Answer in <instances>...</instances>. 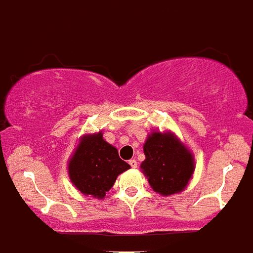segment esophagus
Wrapping results in <instances>:
<instances>
[{"mask_svg": "<svg viewBox=\"0 0 253 253\" xmlns=\"http://www.w3.org/2000/svg\"><path fill=\"white\" fill-rule=\"evenodd\" d=\"M129 165H130V167H133V169H137L138 167L137 160H130L129 161Z\"/></svg>", "mask_w": 253, "mask_h": 253, "instance_id": "1", "label": "esophagus"}]
</instances>
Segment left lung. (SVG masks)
Returning <instances> with one entry per match:
<instances>
[{"label":"left lung","mask_w":253,"mask_h":253,"mask_svg":"<svg viewBox=\"0 0 253 253\" xmlns=\"http://www.w3.org/2000/svg\"><path fill=\"white\" fill-rule=\"evenodd\" d=\"M143 151L146 160L140 169L156 193L169 196L181 193L187 186L195 169L194 156L175 134L153 131Z\"/></svg>","instance_id":"8db88e82"}]
</instances>
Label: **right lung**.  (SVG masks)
Masks as SVG:
<instances>
[{
  "instance_id": "right-lung-1",
  "label": "right lung",
  "mask_w": 253,
  "mask_h": 253,
  "mask_svg": "<svg viewBox=\"0 0 253 253\" xmlns=\"http://www.w3.org/2000/svg\"><path fill=\"white\" fill-rule=\"evenodd\" d=\"M129 169L118 149L104 140L101 131L84 135L68 162L72 184L84 195L97 199L104 198L116 177Z\"/></svg>"
}]
</instances>
